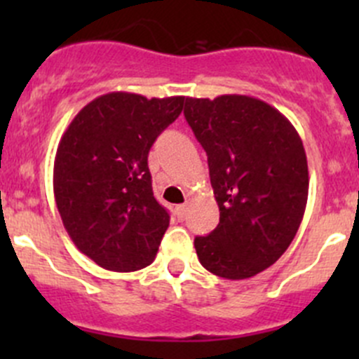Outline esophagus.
I'll return each instance as SVG.
<instances>
[{
	"label": "esophagus",
	"mask_w": 359,
	"mask_h": 359,
	"mask_svg": "<svg viewBox=\"0 0 359 359\" xmlns=\"http://www.w3.org/2000/svg\"><path fill=\"white\" fill-rule=\"evenodd\" d=\"M175 213H177V217H179V219H184V217H186V213H187V205H179V206H177Z\"/></svg>",
	"instance_id": "34e87169"
}]
</instances>
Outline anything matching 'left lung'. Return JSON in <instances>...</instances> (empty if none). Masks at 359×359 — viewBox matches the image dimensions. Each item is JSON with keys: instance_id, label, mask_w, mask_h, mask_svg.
I'll return each mask as SVG.
<instances>
[{"instance_id": "left-lung-1", "label": "left lung", "mask_w": 359, "mask_h": 359, "mask_svg": "<svg viewBox=\"0 0 359 359\" xmlns=\"http://www.w3.org/2000/svg\"><path fill=\"white\" fill-rule=\"evenodd\" d=\"M187 123L208 156L220 222L194 238L206 271L247 280L290 247L306 212L309 172L293 125L248 95L186 99Z\"/></svg>"}]
</instances>
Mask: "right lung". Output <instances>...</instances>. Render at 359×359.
I'll return each instance as SVG.
<instances>
[{
	"label": "right lung",
	"mask_w": 359,
	"mask_h": 359,
	"mask_svg": "<svg viewBox=\"0 0 359 359\" xmlns=\"http://www.w3.org/2000/svg\"><path fill=\"white\" fill-rule=\"evenodd\" d=\"M186 97L111 92L86 104L60 139L53 194L81 253L116 273L149 266L170 215L156 201L147 154Z\"/></svg>",
	"instance_id": "add662e5"
}]
</instances>
